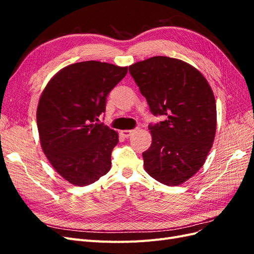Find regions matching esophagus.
<instances>
[{"label":"esophagus","mask_w":254,"mask_h":254,"mask_svg":"<svg viewBox=\"0 0 254 254\" xmlns=\"http://www.w3.org/2000/svg\"><path fill=\"white\" fill-rule=\"evenodd\" d=\"M136 129H137V128L131 129V130H122L121 134H122L123 136H124V137H129V136H131V135L136 131Z\"/></svg>","instance_id":"esophagus-1"}]
</instances>
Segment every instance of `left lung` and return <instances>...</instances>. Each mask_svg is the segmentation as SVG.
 I'll return each mask as SVG.
<instances>
[{"label": "left lung", "instance_id": "8db88e82", "mask_svg": "<svg viewBox=\"0 0 254 254\" xmlns=\"http://www.w3.org/2000/svg\"><path fill=\"white\" fill-rule=\"evenodd\" d=\"M151 113L152 142L143 152L145 171L166 186H179L205 162L216 132V103L209 82L182 60L151 57L129 66Z\"/></svg>", "mask_w": 254, "mask_h": 254}]
</instances>
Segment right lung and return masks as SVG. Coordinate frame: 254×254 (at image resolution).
Segmentation results:
<instances>
[{"mask_svg":"<svg viewBox=\"0 0 254 254\" xmlns=\"http://www.w3.org/2000/svg\"><path fill=\"white\" fill-rule=\"evenodd\" d=\"M128 67L83 61L60 70L43 90L37 108L41 147L55 171L74 186L97 181L111 168L119 134L98 122L107 96Z\"/></svg>","mask_w":254,"mask_h":254,"instance_id":"add662e5","label":"right lung"}]
</instances>
